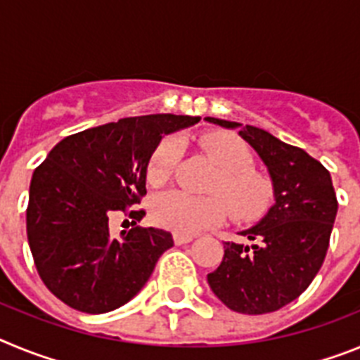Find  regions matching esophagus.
I'll list each match as a JSON object with an SVG mask.
<instances>
[{
    "instance_id": "obj_1",
    "label": "esophagus",
    "mask_w": 360,
    "mask_h": 360,
    "mask_svg": "<svg viewBox=\"0 0 360 360\" xmlns=\"http://www.w3.org/2000/svg\"><path fill=\"white\" fill-rule=\"evenodd\" d=\"M173 238H174V243H176V245H186V243H189V241H193V238H195V236H191V234H180V232H174Z\"/></svg>"
}]
</instances>
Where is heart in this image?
Segmentation results:
<instances>
[{"label":"heart","instance_id":"b5f03b06","mask_svg":"<svg viewBox=\"0 0 360 360\" xmlns=\"http://www.w3.org/2000/svg\"><path fill=\"white\" fill-rule=\"evenodd\" d=\"M200 146L219 169L211 193L216 196L195 198L180 191H165L151 202V218L157 225L180 234H195L221 224L229 214L240 221H254L269 212L274 203V184L266 174L252 169L249 146L231 133H207ZM180 158V142L167 136L160 142L148 165V182L164 186Z\"/></svg>","mask_w":360,"mask_h":360}]
</instances>
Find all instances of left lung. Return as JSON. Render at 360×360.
Instances as JSON below:
<instances>
[{"mask_svg": "<svg viewBox=\"0 0 360 360\" xmlns=\"http://www.w3.org/2000/svg\"><path fill=\"white\" fill-rule=\"evenodd\" d=\"M221 128H240L269 169L276 203L254 227L240 234L252 245H224L218 269L207 274L216 297L240 314L259 316L283 308L303 294L319 272L337 214L332 176L304 149L285 144L269 131L205 117Z\"/></svg>", "mask_w": 360, "mask_h": 360, "instance_id": "left-lung-1", "label": "left lung"}]
</instances>
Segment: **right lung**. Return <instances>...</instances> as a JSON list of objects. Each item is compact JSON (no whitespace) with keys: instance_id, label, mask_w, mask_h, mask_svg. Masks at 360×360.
Returning a JSON list of instances; mask_svg holds the SVG:
<instances>
[{"instance_id":"right-lung-1","label":"right lung","mask_w":360,"mask_h":360,"mask_svg":"<svg viewBox=\"0 0 360 360\" xmlns=\"http://www.w3.org/2000/svg\"><path fill=\"white\" fill-rule=\"evenodd\" d=\"M200 117H129L63 139L32 174L27 236L39 278L63 303L86 314L122 307L142 290L171 232H110V216L146 195V173L162 135ZM146 214L129 211L131 218Z\"/></svg>"}]
</instances>
